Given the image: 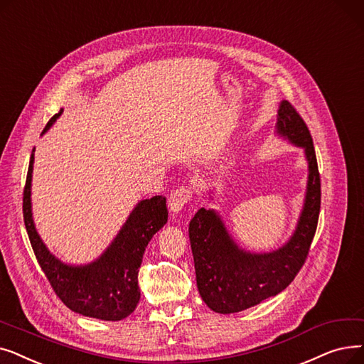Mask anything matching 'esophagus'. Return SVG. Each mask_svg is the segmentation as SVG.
<instances>
[{
	"label": "esophagus",
	"mask_w": 364,
	"mask_h": 364,
	"mask_svg": "<svg viewBox=\"0 0 364 364\" xmlns=\"http://www.w3.org/2000/svg\"><path fill=\"white\" fill-rule=\"evenodd\" d=\"M191 189L188 186H181L178 188L175 193H173L168 198V207H170V213L171 215H178L182 212L183 205L191 200Z\"/></svg>",
	"instance_id": "1"
}]
</instances>
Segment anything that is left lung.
Returning a JSON list of instances; mask_svg holds the SVG:
<instances>
[{
    "label": "left lung",
    "instance_id": "left-lung-1",
    "mask_svg": "<svg viewBox=\"0 0 364 364\" xmlns=\"http://www.w3.org/2000/svg\"><path fill=\"white\" fill-rule=\"evenodd\" d=\"M275 134L302 148L308 164L304 205L286 243L259 253L240 247L215 209L201 207L189 222L198 293L219 314L240 313L279 295L302 268L316 234L321 197L316 151L306 124L287 100L277 111ZM209 200L215 201L213 191Z\"/></svg>",
    "mask_w": 364,
    "mask_h": 364
}]
</instances>
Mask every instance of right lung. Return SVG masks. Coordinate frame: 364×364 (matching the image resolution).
Segmentation results:
<instances>
[{"instance_id":"right-lung-1","label":"right lung","mask_w":364,"mask_h":364,"mask_svg":"<svg viewBox=\"0 0 364 364\" xmlns=\"http://www.w3.org/2000/svg\"><path fill=\"white\" fill-rule=\"evenodd\" d=\"M63 109L51 117L41 134L56 123ZM32 149L23 191V219L37 261L60 301L77 314L105 321L130 316L141 299L137 274L145 249L155 232L167 223L166 198L155 196L137 203L111 245L89 264H66L51 253L32 218Z\"/></svg>"}]
</instances>
